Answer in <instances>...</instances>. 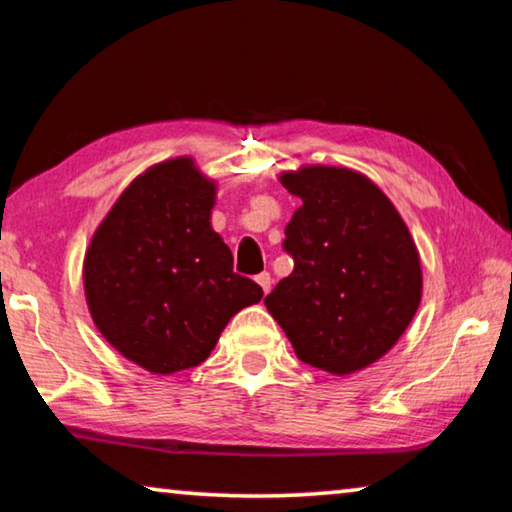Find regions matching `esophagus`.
<instances>
[{"instance_id": "esophagus-1", "label": "esophagus", "mask_w": 512, "mask_h": 512, "mask_svg": "<svg viewBox=\"0 0 512 512\" xmlns=\"http://www.w3.org/2000/svg\"><path fill=\"white\" fill-rule=\"evenodd\" d=\"M257 284H259V287H262L264 293L271 291V284H273L271 273H259V275H257Z\"/></svg>"}]
</instances>
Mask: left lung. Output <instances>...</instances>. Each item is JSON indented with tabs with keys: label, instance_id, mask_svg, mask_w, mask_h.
<instances>
[{
	"label": "left lung",
	"instance_id": "8db88e82",
	"mask_svg": "<svg viewBox=\"0 0 512 512\" xmlns=\"http://www.w3.org/2000/svg\"><path fill=\"white\" fill-rule=\"evenodd\" d=\"M280 183L302 205L282 241L293 273L264 305L300 361L350 375L384 357L418 311V250L393 203L357 171L305 167Z\"/></svg>",
	"mask_w": 512,
	"mask_h": 512
}]
</instances>
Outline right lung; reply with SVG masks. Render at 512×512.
I'll list each match as a JSON object with an SVG mask.
<instances>
[{"label":"right lung","mask_w":512,"mask_h":512,"mask_svg":"<svg viewBox=\"0 0 512 512\" xmlns=\"http://www.w3.org/2000/svg\"><path fill=\"white\" fill-rule=\"evenodd\" d=\"M214 194L189 158L155 164L119 196L85 253L94 325L158 375L203 363L228 320L264 296L232 271L230 248L210 225Z\"/></svg>","instance_id":"1"}]
</instances>
